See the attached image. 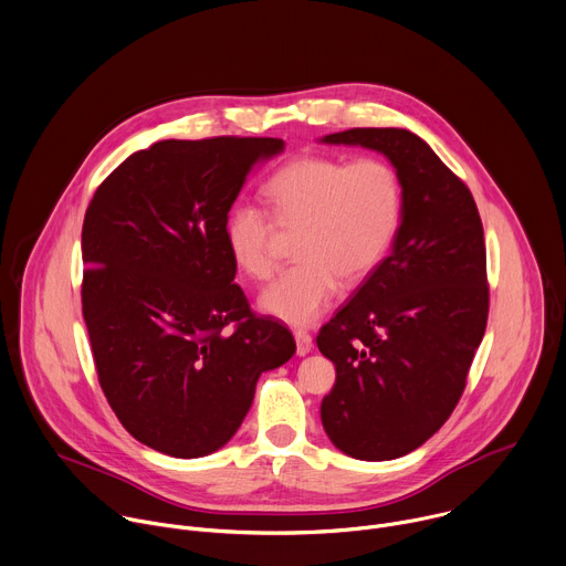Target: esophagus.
Returning <instances> with one entry per match:
<instances>
[{
	"instance_id": "esophagus-1",
	"label": "esophagus",
	"mask_w": 566,
	"mask_h": 566,
	"mask_svg": "<svg viewBox=\"0 0 566 566\" xmlns=\"http://www.w3.org/2000/svg\"><path fill=\"white\" fill-rule=\"evenodd\" d=\"M293 335H295V348H297V355H306V353H311V348H313V337H311V333H308L306 328H295V331H293Z\"/></svg>"
}]
</instances>
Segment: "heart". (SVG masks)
Returning <instances> with one entry per match:
<instances>
[{"label":"heart","mask_w":566,"mask_h":566,"mask_svg":"<svg viewBox=\"0 0 566 566\" xmlns=\"http://www.w3.org/2000/svg\"><path fill=\"white\" fill-rule=\"evenodd\" d=\"M264 209L240 202L231 209L224 238L235 266L266 282L277 269L275 224L297 229V264L262 295V308L289 324L317 319L342 280L361 282L389 253L402 222V184L380 157L344 159L302 155L277 168L264 186Z\"/></svg>","instance_id":"heart-1"}]
</instances>
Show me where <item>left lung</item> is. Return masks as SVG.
Returning a JSON list of instances; mask_svg holds the SVG:
<instances>
[{"instance_id":"left-lung-1","label":"left lung","mask_w":566,"mask_h":566,"mask_svg":"<svg viewBox=\"0 0 566 566\" xmlns=\"http://www.w3.org/2000/svg\"><path fill=\"white\" fill-rule=\"evenodd\" d=\"M326 144L385 153L402 184L394 251L317 333L335 364L322 400L331 442L357 460L422 447L458 407L489 319L484 229L469 186L405 128H348Z\"/></svg>"}]
</instances>
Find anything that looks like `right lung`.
Here are the masks:
<instances>
[{
  "instance_id": "obj_1",
  "label": "right lung",
  "mask_w": 566,
  "mask_h": 566,
  "mask_svg": "<svg viewBox=\"0 0 566 566\" xmlns=\"http://www.w3.org/2000/svg\"><path fill=\"white\" fill-rule=\"evenodd\" d=\"M275 137L164 139L99 186L82 227V313L99 387L142 444L202 458L240 429L262 370L295 353L286 326L233 284L224 227Z\"/></svg>"
}]
</instances>
